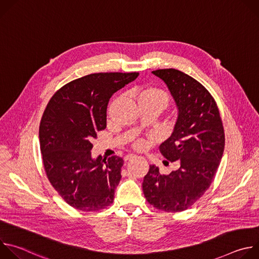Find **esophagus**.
Returning a JSON list of instances; mask_svg holds the SVG:
<instances>
[{
    "mask_svg": "<svg viewBox=\"0 0 259 259\" xmlns=\"http://www.w3.org/2000/svg\"><path fill=\"white\" fill-rule=\"evenodd\" d=\"M137 156L136 155H133V154H129V155H127V156H125V158H124V160L125 161H129V160H132V159H134V158H136Z\"/></svg>",
    "mask_w": 259,
    "mask_h": 259,
    "instance_id": "34e87169",
    "label": "esophagus"
}]
</instances>
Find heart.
<instances>
[{
  "mask_svg": "<svg viewBox=\"0 0 259 259\" xmlns=\"http://www.w3.org/2000/svg\"><path fill=\"white\" fill-rule=\"evenodd\" d=\"M138 99L157 103V104L161 105L163 108H165L167 106L168 101H169L168 95L163 90H161L159 88H154V87L142 90L138 95ZM142 144H143L142 141H138L137 146H141Z\"/></svg>",
  "mask_w": 259,
  "mask_h": 259,
  "instance_id": "1",
  "label": "heart"
}]
</instances>
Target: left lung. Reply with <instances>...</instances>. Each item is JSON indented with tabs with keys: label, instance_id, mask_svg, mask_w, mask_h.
Returning a JSON list of instances; mask_svg holds the SVG:
<instances>
[{
	"label": "left lung",
	"instance_id": "1",
	"mask_svg": "<svg viewBox=\"0 0 259 259\" xmlns=\"http://www.w3.org/2000/svg\"><path fill=\"white\" fill-rule=\"evenodd\" d=\"M152 72L167 85L178 110L173 131L160 152L179 167L164 175L150 165L142 190L155 208L179 212L198 201L212 183L224 155L225 131L216 102L202 84L174 68Z\"/></svg>",
	"mask_w": 259,
	"mask_h": 259
}]
</instances>
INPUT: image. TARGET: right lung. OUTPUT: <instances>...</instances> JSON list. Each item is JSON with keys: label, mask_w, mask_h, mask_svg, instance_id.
<instances>
[{"label": "right lung", "mask_w": 259, "mask_h": 259, "mask_svg": "<svg viewBox=\"0 0 259 259\" xmlns=\"http://www.w3.org/2000/svg\"><path fill=\"white\" fill-rule=\"evenodd\" d=\"M138 72H98L64 85L50 99L39 137L44 168L55 191L71 207L98 211L114 201L123 159L92 158L91 139L106 127L109 98Z\"/></svg>", "instance_id": "obj_1"}]
</instances>
